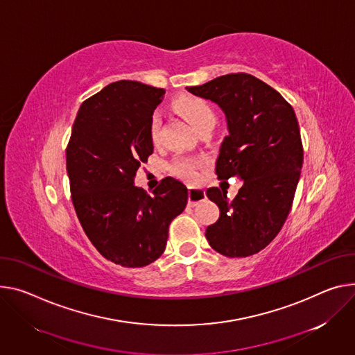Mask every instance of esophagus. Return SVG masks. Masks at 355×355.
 <instances>
[{"label":"esophagus","mask_w":355,"mask_h":355,"mask_svg":"<svg viewBox=\"0 0 355 355\" xmlns=\"http://www.w3.org/2000/svg\"><path fill=\"white\" fill-rule=\"evenodd\" d=\"M205 198H207V196H205V191L202 188L188 187V205L189 207H197Z\"/></svg>","instance_id":"1"}]
</instances>
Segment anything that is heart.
Segmentation results:
<instances>
[{"label": "heart", "instance_id": "heart-1", "mask_svg": "<svg viewBox=\"0 0 355 355\" xmlns=\"http://www.w3.org/2000/svg\"><path fill=\"white\" fill-rule=\"evenodd\" d=\"M173 106L198 133L205 130V128H212L216 121V114L212 106L205 99L196 98V96H182V98L174 101ZM159 124L161 119L159 114L155 112L153 113L148 125L150 139L154 144H157L159 139ZM201 164V158L177 157L170 163L168 171L180 180H184L187 182H194L198 178V167Z\"/></svg>", "mask_w": 355, "mask_h": 355}]
</instances>
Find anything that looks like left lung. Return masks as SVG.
<instances>
[{
  "label": "left lung",
  "mask_w": 355,
  "mask_h": 355,
  "mask_svg": "<svg viewBox=\"0 0 355 355\" xmlns=\"http://www.w3.org/2000/svg\"><path fill=\"white\" fill-rule=\"evenodd\" d=\"M187 90L223 110L230 135L220 144L215 171L219 180L243 181L232 201L225 189L207 191L220 212L207 228V241L223 256L254 254L276 238L292 209L303 166L295 110L249 73L223 75Z\"/></svg>",
  "instance_id": "8db88e82"
}]
</instances>
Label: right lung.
Returning <instances> with one entry per match:
<instances>
[{"label":"right lung","mask_w":355,"mask_h":355,"mask_svg":"<svg viewBox=\"0 0 355 355\" xmlns=\"http://www.w3.org/2000/svg\"><path fill=\"white\" fill-rule=\"evenodd\" d=\"M166 90L119 80L86 99L67 147L71 197L82 228L107 261L143 268L163 254L187 187L167 177L153 197L135 185L153 153L150 119Z\"/></svg>","instance_id":"right-lung-1"}]
</instances>
